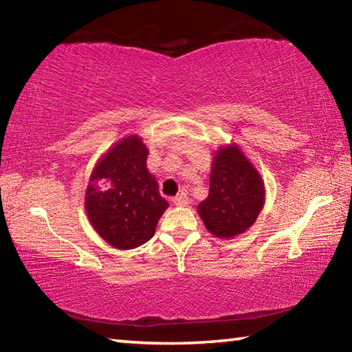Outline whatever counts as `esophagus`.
<instances>
[{"mask_svg":"<svg viewBox=\"0 0 352 352\" xmlns=\"http://www.w3.org/2000/svg\"><path fill=\"white\" fill-rule=\"evenodd\" d=\"M172 201H174V205H175V206H186V205L189 204V200H188L186 194H184V192L175 195V197L172 199Z\"/></svg>","mask_w":352,"mask_h":352,"instance_id":"34e87169","label":"esophagus"}]
</instances>
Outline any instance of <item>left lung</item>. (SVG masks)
Listing matches in <instances>:
<instances>
[{"label":"left lung","mask_w":352,"mask_h":352,"mask_svg":"<svg viewBox=\"0 0 352 352\" xmlns=\"http://www.w3.org/2000/svg\"><path fill=\"white\" fill-rule=\"evenodd\" d=\"M265 204V184L241 146L220 144L212 153L210 194L197 212L205 228L219 239L248 231Z\"/></svg>","instance_id":"8db88e82"}]
</instances>
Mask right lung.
Masks as SVG:
<instances>
[{"label": "right lung", "mask_w": 352, "mask_h": 352, "mask_svg": "<svg viewBox=\"0 0 352 352\" xmlns=\"http://www.w3.org/2000/svg\"><path fill=\"white\" fill-rule=\"evenodd\" d=\"M148 148L140 135L115 142L91 170L85 211L94 231L118 250H132L152 239L169 201L147 169Z\"/></svg>", "instance_id": "add662e5"}]
</instances>
